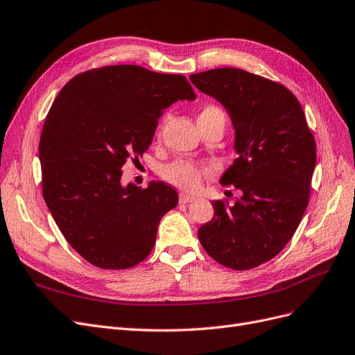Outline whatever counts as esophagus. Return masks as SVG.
Returning <instances> with one entry per match:
<instances>
[{
	"mask_svg": "<svg viewBox=\"0 0 355 355\" xmlns=\"http://www.w3.org/2000/svg\"><path fill=\"white\" fill-rule=\"evenodd\" d=\"M196 198H193V196H189V194H180V202L181 203H191L194 202Z\"/></svg>",
	"mask_w": 355,
	"mask_h": 355,
	"instance_id": "obj_1",
	"label": "esophagus"
}]
</instances>
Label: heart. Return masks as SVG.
<instances>
[{"instance_id":"obj_1","label":"heart","mask_w":355,"mask_h":355,"mask_svg":"<svg viewBox=\"0 0 355 355\" xmlns=\"http://www.w3.org/2000/svg\"><path fill=\"white\" fill-rule=\"evenodd\" d=\"M212 120H222L225 123V114L219 107H216V105H206L199 114V123ZM161 128L162 123L159 125V130ZM209 173H212V168L189 159H178L165 168L164 177L166 181L171 182V184H174L182 190L194 191L202 186L203 177Z\"/></svg>"}]
</instances>
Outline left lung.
Masks as SVG:
<instances>
[{"instance_id": "obj_1", "label": "left lung", "mask_w": 355, "mask_h": 355, "mask_svg": "<svg viewBox=\"0 0 355 355\" xmlns=\"http://www.w3.org/2000/svg\"><path fill=\"white\" fill-rule=\"evenodd\" d=\"M191 83L224 105L239 157L220 178L241 191L214 200L199 228L206 253L234 270L273 259L293 239L309 205L316 143L298 99L281 83L224 67L191 74Z\"/></svg>"}]
</instances>
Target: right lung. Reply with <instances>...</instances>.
Masks as SVG:
<instances>
[{
	"label": "right lung",
	"mask_w": 355,
	"mask_h": 355,
	"mask_svg": "<svg viewBox=\"0 0 355 355\" xmlns=\"http://www.w3.org/2000/svg\"><path fill=\"white\" fill-rule=\"evenodd\" d=\"M182 99H196L184 76L124 64L77 74L52 103L39 143L42 194L89 263L127 269L152 252L178 194L162 181L124 187L121 168L148 150L159 116Z\"/></svg>",
	"instance_id": "1"
}]
</instances>
